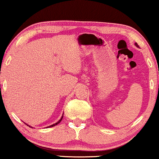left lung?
<instances>
[{
	"label": "left lung",
	"instance_id": "1",
	"mask_svg": "<svg viewBox=\"0 0 159 159\" xmlns=\"http://www.w3.org/2000/svg\"><path fill=\"white\" fill-rule=\"evenodd\" d=\"M135 45H136V46H138V44H137V43H135Z\"/></svg>",
	"mask_w": 159,
	"mask_h": 159
}]
</instances>
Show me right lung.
<instances>
[{"label": "right lung", "instance_id": "obj_1", "mask_svg": "<svg viewBox=\"0 0 159 159\" xmlns=\"http://www.w3.org/2000/svg\"><path fill=\"white\" fill-rule=\"evenodd\" d=\"M63 116H62V117H61V119L59 120V121L58 122H57V123H55V124H53V125H50V126H48V127H52V126H54V125H56L57 124H58L59 123H61V121L62 120V119H63Z\"/></svg>", "mask_w": 159, "mask_h": 159}]
</instances>
